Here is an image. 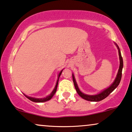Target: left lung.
Wrapping results in <instances>:
<instances>
[{
    "instance_id": "1",
    "label": "left lung",
    "mask_w": 132,
    "mask_h": 132,
    "mask_svg": "<svg viewBox=\"0 0 132 132\" xmlns=\"http://www.w3.org/2000/svg\"><path fill=\"white\" fill-rule=\"evenodd\" d=\"M116 47H117L118 49V53H119V61H120V64H119V68L118 69V74L116 75V78H115L113 82L111 83V85H110L109 87H108L106 89H103V91H102L101 93H98V94H95V95H89V94H86L83 93L78 88V86L77 85V83L76 82V78H75L74 74H72V78H73V81H74V84L75 88H76L77 92L78 94L81 97V98H83V99L86 100L88 101H91V102H99L101 101L102 100L104 99L105 98H106L108 95L111 92H113L114 90L118 87V86L119 85L120 81H121V77H122V71L123 68V60L121 56V51H120L119 46H118L116 43H114Z\"/></svg>"
}]
</instances>
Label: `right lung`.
Instances as JSON below:
<instances>
[{
  "label": "right lung",
  "mask_w": 132,
  "mask_h": 132,
  "mask_svg": "<svg viewBox=\"0 0 132 132\" xmlns=\"http://www.w3.org/2000/svg\"><path fill=\"white\" fill-rule=\"evenodd\" d=\"M63 71V69L61 70V71L60 72L59 74H58V79H57V81H56L55 86L54 89H53V91H52V93L49 95V96H46V97H44V98H36V97H33L27 96V95H26L25 94H24V95L27 98V99H29V100H30L31 101L34 102H44L49 101V100L51 99L52 97L54 96V95L55 94V93H56V89H57L58 84V80H59V78H60V77Z\"/></svg>",
  "instance_id": "add662e5"
}]
</instances>
